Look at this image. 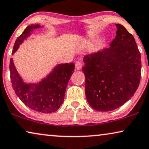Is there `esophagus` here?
<instances>
[{"label":"esophagus","mask_w":149,"mask_h":149,"mask_svg":"<svg viewBox=\"0 0 149 149\" xmlns=\"http://www.w3.org/2000/svg\"><path fill=\"white\" fill-rule=\"evenodd\" d=\"M82 67H83V64H82L81 62L80 61L76 62V63H75V68H76L77 70L81 69Z\"/></svg>","instance_id":"34e87169"}]
</instances>
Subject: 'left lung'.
Masks as SVG:
<instances>
[{"label":"left lung","instance_id":"1","mask_svg":"<svg viewBox=\"0 0 149 149\" xmlns=\"http://www.w3.org/2000/svg\"><path fill=\"white\" fill-rule=\"evenodd\" d=\"M109 48L83 58L86 98L100 111L117 109L134 95L141 76V56L133 36L120 24Z\"/></svg>","mask_w":149,"mask_h":149}]
</instances>
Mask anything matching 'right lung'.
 Instances as JSON below:
<instances>
[{
  "mask_svg": "<svg viewBox=\"0 0 149 149\" xmlns=\"http://www.w3.org/2000/svg\"><path fill=\"white\" fill-rule=\"evenodd\" d=\"M40 27L39 24L27 26L16 40L13 54L31 31ZM9 69L13 88L21 101L33 110L48 113L58 110L63 103L66 87L74 72V64L73 62L58 64L47 77L38 83H25L17 72L12 58Z\"/></svg>",
  "mask_w": 149,
  "mask_h": 149,
  "instance_id": "add662e5",
  "label": "right lung"
}]
</instances>
